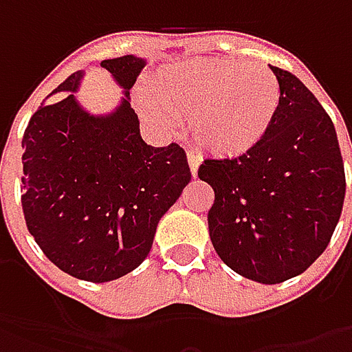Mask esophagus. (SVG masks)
Segmentation results:
<instances>
[{"mask_svg": "<svg viewBox=\"0 0 352 352\" xmlns=\"http://www.w3.org/2000/svg\"><path fill=\"white\" fill-rule=\"evenodd\" d=\"M199 162H201V158H199V155H196V153H188V164H190V170H192V176H196L197 174V166H199Z\"/></svg>", "mask_w": 352, "mask_h": 352, "instance_id": "1", "label": "esophagus"}]
</instances>
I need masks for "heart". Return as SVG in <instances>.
Instances as JSON below:
<instances>
[{"mask_svg": "<svg viewBox=\"0 0 352 352\" xmlns=\"http://www.w3.org/2000/svg\"><path fill=\"white\" fill-rule=\"evenodd\" d=\"M155 98L139 96V109L153 121L168 114L190 119V133L211 155L236 156L263 141L276 119L282 89L264 64L233 58H188L155 78Z\"/></svg>", "mask_w": 352, "mask_h": 352, "instance_id": "b5f03b06", "label": "heart"}]
</instances>
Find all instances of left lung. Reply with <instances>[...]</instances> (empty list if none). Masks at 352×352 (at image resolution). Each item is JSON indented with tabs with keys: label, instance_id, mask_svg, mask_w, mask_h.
Here are the masks:
<instances>
[{
	"label": "left lung",
	"instance_id": "obj_1",
	"mask_svg": "<svg viewBox=\"0 0 352 352\" xmlns=\"http://www.w3.org/2000/svg\"><path fill=\"white\" fill-rule=\"evenodd\" d=\"M270 70L282 100L268 135L245 155L206 158L197 170L215 192L208 213L213 249L236 274L261 284H280L318 261L346 190L331 117L296 76Z\"/></svg>",
	"mask_w": 352,
	"mask_h": 352
}]
</instances>
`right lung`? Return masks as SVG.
Instances as JSON below:
<instances>
[{"instance_id":"add662e5","label":"right lung","mask_w":352,"mask_h":352,"mask_svg":"<svg viewBox=\"0 0 352 352\" xmlns=\"http://www.w3.org/2000/svg\"><path fill=\"white\" fill-rule=\"evenodd\" d=\"M144 64L133 54L102 60L125 89L107 116H91L76 100L82 70L68 76L52 91L64 94L41 105L23 135L27 229L50 263L80 280L109 282L135 270L192 180L180 144L142 141L129 89Z\"/></svg>"}]
</instances>
